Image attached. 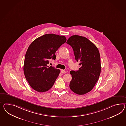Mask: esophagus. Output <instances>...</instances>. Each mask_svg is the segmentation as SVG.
Returning <instances> with one entry per match:
<instances>
[{
    "label": "esophagus",
    "mask_w": 126,
    "mask_h": 126,
    "mask_svg": "<svg viewBox=\"0 0 126 126\" xmlns=\"http://www.w3.org/2000/svg\"><path fill=\"white\" fill-rule=\"evenodd\" d=\"M61 72L62 74H66V72L64 70H61Z\"/></svg>",
    "instance_id": "esophagus-1"
}]
</instances>
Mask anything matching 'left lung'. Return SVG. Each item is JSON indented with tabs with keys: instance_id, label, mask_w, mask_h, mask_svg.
I'll list each match as a JSON object with an SVG mask.
<instances>
[{
	"instance_id": "left-lung-1",
	"label": "left lung",
	"mask_w": 126,
	"mask_h": 126,
	"mask_svg": "<svg viewBox=\"0 0 126 126\" xmlns=\"http://www.w3.org/2000/svg\"><path fill=\"white\" fill-rule=\"evenodd\" d=\"M67 43L72 47L75 60L79 62V70L70 72V89L78 94H85L92 90L100 76V52L96 46L82 36H71Z\"/></svg>"
}]
</instances>
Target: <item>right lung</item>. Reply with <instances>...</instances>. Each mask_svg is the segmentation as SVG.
I'll use <instances>...</instances> for the list:
<instances>
[{"label": "right lung", "instance_id": "1", "mask_svg": "<svg viewBox=\"0 0 126 126\" xmlns=\"http://www.w3.org/2000/svg\"><path fill=\"white\" fill-rule=\"evenodd\" d=\"M63 36L45 34L35 39L26 52L24 73L26 80L33 90L43 92L50 90L60 70L48 66L50 59L55 60V53L66 42Z\"/></svg>", "mask_w": 126, "mask_h": 126}]
</instances>
